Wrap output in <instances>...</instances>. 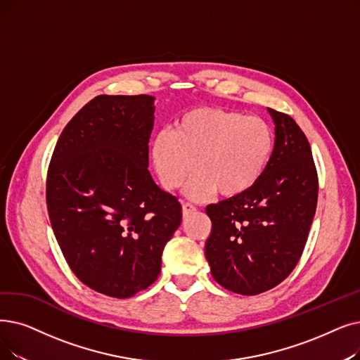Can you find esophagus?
I'll list each match as a JSON object with an SVG mask.
<instances>
[{
	"label": "esophagus",
	"instance_id": "obj_1",
	"mask_svg": "<svg viewBox=\"0 0 360 360\" xmlns=\"http://www.w3.org/2000/svg\"><path fill=\"white\" fill-rule=\"evenodd\" d=\"M195 210H197V209H195L193 205H190V202H184V205H182V214H184V217H188V216L193 214Z\"/></svg>",
	"mask_w": 360,
	"mask_h": 360
}]
</instances>
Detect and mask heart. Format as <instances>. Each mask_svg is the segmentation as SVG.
<instances>
[{"label":"heart","instance_id":"b5f03b06","mask_svg":"<svg viewBox=\"0 0 360 360\" xmlns=\"http://www.w3.org/2000/svg\"><path fill=\"white\" fill-rule=\"evenodd\" d=\"M275 146L274 131L260 117L217 107L184 113L175 129H162L151 144V160L163 188L185 185V194L201 201L216 191L237 197L257 184Z\"/></svg>","mask_w":360,"mask_h":360}]
</instances>
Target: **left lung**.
I'll list each match as a JSON object with an SVG mask.
<instances>
[{
	"instance_id": "obj_1",
	"label": "left lung",
	"mask_w": 360,
	"mask_h": 360,
	"mask_svg": "<svg viewBox=\"0 0 360 360\" xmlns=\"http://www.w3.org/2000/svg\"><path fill=\"white\" fill-rule=\"evenodd\" d=\"M268 112L275 123V146L264 174L244 194L206 207L212 276L243 295L268 291L291 274L318 202V174L306 135L291 116Z\"/></svg>"
}]
</instances>
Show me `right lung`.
<instances>
[{"instance_id":"right-lung-1","label":"right lung","mask_w":360,"mask_h":360,"mask_svg":"<svg viewBox=\"0 0 360 360\" xmlns=\"http://www.w3.org/2000/svg\"><path fill=\"white\" fill-rule=\"evenodd\" d=\"M154 97L98 96L66 124L46 175L56 240L79 281L128 299L160 274L182 206L148 172Z\"/></svg>"}]
</instances>
